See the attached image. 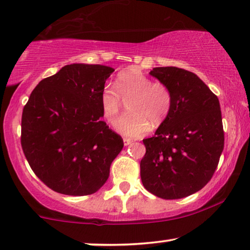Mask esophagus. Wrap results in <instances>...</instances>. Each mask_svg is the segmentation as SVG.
<instances>
[{
	"label": "esophagus",
	"mask_w": 250,
	"mask_h": 250,
	"mask_svg": "<svg viewBox=\"0 0 250 250\" xmlns=\"http://www.w3.org/2000/svg\"><path fill=\"white\" fill-rule=\"evenodd\" d=\"M132 143V140L131 139H129V138H125L124 139V144H125V146H129L130 144Z\"/></svg>",
	"instance_id": "esophagus-1"
}]
</instances>
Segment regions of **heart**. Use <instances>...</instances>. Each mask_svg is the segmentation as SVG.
<instances>
[{"mask_svg":"<svg viewBox=\"0 0 250 250\" xmlns=\"http://www.w3.org/2000/svg\"><path fill=\"white\" fill-rule=\"evenodd\" d=\"M115 91L105 87L100 96L103 118L113 124L120 113L121 100L129 101V113L115 122L114 128L121 135L137 138L146 133L149 128L161 125L168 117L173 105L169 87L150 77L138 68H129L119 73Z\"/></svg>","mask_w":250,"mask_h":250,"instance_id":"heart-1","label":"heart"}]
</instances>
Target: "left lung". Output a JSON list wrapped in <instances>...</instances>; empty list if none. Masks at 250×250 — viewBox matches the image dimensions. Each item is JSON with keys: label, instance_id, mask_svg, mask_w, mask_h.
Returning a JSON list of instances; mask_svg holds the SVG:
<instances>
[{"label": "left lung", "instance_id": "left-lung-1", "mask_svg": "<svg viewBox=\"0 0 250 250\" xmlns=\"http://www.w3.org/2000/svg\"><path fill=\"white\" fill-rule=\"evenodd\" d=\"M151 76L169 87L173 105L155 136L144 139L145 188L165 200L200 191L217 169L225 146L220 103L203 81L178 67H155Z\"/></svg>", "mask_w": 250, "mask_h": 250}]
</instances>
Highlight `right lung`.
Returning <instances> with one entry per match:
<instances>
[{"label": "right lung", "mask_w": 250, "mask_h": 250, "mask_svg": "<svg viewBox=\"0 0 250 250\" xmlns=\"http://www.w3.org/2000/svg\"><path fill=\"white\" fill-rule=\"evenodd\" d=\"M114 72L103 65H66L40 82L23 107L21 146L30 167L53 191L83 196L99 191L122 138L102 121L100 96Z\"/></svg>", "instance_id": "right-lung-1"}]
</instances>
